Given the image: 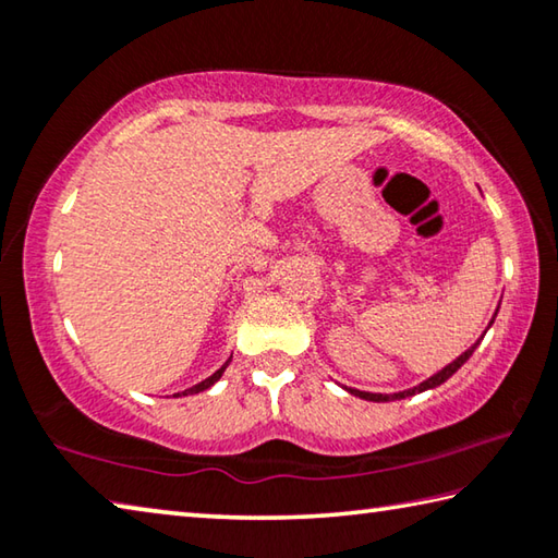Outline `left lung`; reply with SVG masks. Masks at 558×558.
I'll return each mask as SVG.
<instances>
[{"label":"left lung","mask_w":558,"mask_h":558,"mask_svg":"<svg viewBox=\"0 0 558 558\" xmlns=\"http://www.w3.org/2000/svg\"><path fill=\"white\" fill-rule=\"evenodd\" d=\"M495 317H497V313H495ZM495 317L489 319V325H487V329L493 327V323H495ZM485 329V332H487ZM477 344H480V339L475 344H472L468 352H462L456 362H450L446 369H440L438 374H433L430 379H426L423 384H418V386H413V389H409V391H399V393H369V391H359V389H347L349 393H354V396H359V399H366V401H376V403H381V401H399V399H409V396H415V393H421V391H428V389H436V386H440L442 381H448L452 374H456L462 364L468 362V359L472 356V352H475L477 349Z\"/></svg>","instance_id":"obj_1"}]
</instances>
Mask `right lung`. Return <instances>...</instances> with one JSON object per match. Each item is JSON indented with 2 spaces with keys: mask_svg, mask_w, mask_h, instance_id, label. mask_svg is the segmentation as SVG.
Listing matches in <instances>:
<instances>
[{
  "mask_svg": "<svg viewBox=\"0 0 558 558\" xmlns=\"http://www.w3.org/2000/svg\"><path fill=\"white\" fill-rule=\"evenodd\" d=\"M229 362H231V359H229ZM229 362H226L219 372H214V374L209 376V379H204V381H199V384H196V386H192V389H186V391H182V393H174V396H189V393H199V391H206V389H209V386H214L216 381L221 379V374L226 372V366H229Z\"/></svg>",
  "mask_w": 558,
  "mask_h": 558,
  "instance_id": "obj_1",
  "label": "right lung"
}]
</instances>
